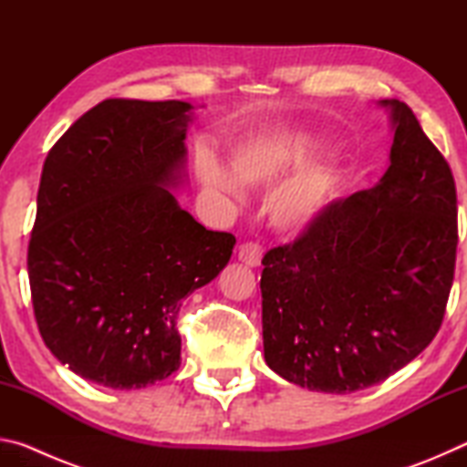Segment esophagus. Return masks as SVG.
Returning <instances> with one entry per match:
<instances>
[{
    "mask_svg": "<svg viewBox=\"0 0 467 467\" xmlns=\"http://www.w3.org/2000/svg\"><path fill=\"white\" fill-rule=\"evenodd\" d=\"M262 255H264V251L257 243H243L239 247V259L249 267H257L259 264H262Z\"/></svg>",
    "mask_w": 467,
    "mask_h": 467,
    "instance_id": "esophagus-1",
    "label": "esophagus"
}]
</instances>
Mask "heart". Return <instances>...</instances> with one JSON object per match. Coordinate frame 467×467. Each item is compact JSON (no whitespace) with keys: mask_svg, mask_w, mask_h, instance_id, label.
Instances as JSON below:
<instances>
[{"mask_svg":"<svg viewBox=\"0 0 467 467\" xmlns=\"http://www.w3.org/2000/svg\"><path fill=\"white\" fill-rule=\"evenodd\" d=\"M319 152L321 141L311 133L264 128L249 133L234 146L228 158L231 173L214 156L203 154L197 161V177L212 192L236 200L241 197L236 181L249 187H272L280 180L281 183L277 182L279 185L267 197V216L280 233L300 234L317 223L337 185L334 169L313 164ZM284 176L287 179L284 180Z\"/></svg>","mask_w":467,"mask_h":467,"instance_id":"heart-1","label":"heart"}]
</instances>
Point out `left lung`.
Instances as JSON below:
<instances>
[{
  "mask_svg": "<svg viewBox=\"0 0 467 467\" xmlns=\"http://www.w3.org/2000/svg\"><path fill=\"white\" fill-rule=\"evenodd\" d=\"M379 105L393 128L381 181L262 259L265 362L311 391L352 393L398 373L437 336L453 284L451 169L406 102Z\"/></svg>",
  "mask_w": 467,
  "mask_h": 467,
  "instance_id": "left-lung-1",
  "label": "left lung"
}]
</instances>
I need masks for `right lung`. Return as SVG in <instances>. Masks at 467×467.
Listing matches in <instances>:
<instances>
[{"mask_svg":"<svg viewBox=\"0 0 467 467\" xmlns=\"http://www.w3.org/2000/svg\"><path fill=\"white\" fill-rule=\"evenodd\" d=\"M183 100L109 99L49 150L28 244L43 342L110 389L181 365V300L224 270L236 239L208 231L171 189L185 181Z\"/></svg>","mask_w":467,"mask_h":467,"instance_id":"add662e5","label":"right lung"}]
</instances>
